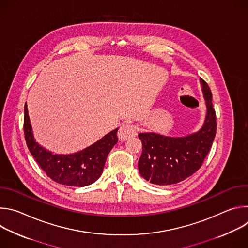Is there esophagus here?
Instances as JSON below:
<instances>
[{
    "instance_id": "esophagus-1",
    "label": "esophagus",
    "mask_w": 248,
    "mask_h": 248,
    "mask_svg": "<svg viewBox=\"0 0 248 248\" xmlns=\"http://www.w3.org/2000/svg\"><path fill=\"white\" fill-rule=\"evenodd\" d=\"M136 135V127L133 124H124L121 125L118 136L121 140H127L130 137H133Z\"/></svg>"
}]
</instances>
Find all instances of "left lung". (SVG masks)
<instances>
[{
    "instance_id": "1",
    "label": "left lung",
    "mask_w": 248,
    "mask_h": 248,
    "mask_svg": "<svg viewBox=\"0 0 248 248\" xmlns=\"http://www.w3.org/2000/svg\"><path fill=\"white\" fill-rule=\"evenodd\" d=\"M207 114L203 126L184 137H170L155 132L139 133L142 154L138 161L141 176L158 186L185 181L202 166L216 135V112L208 84L200 78Z\"/></svg>"
}]
</instances>
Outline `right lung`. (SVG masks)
Returning <instances> with one entry per match:
<instances>
[{
  "label": "right lung",
  "instance_id": "right-lung-1",
  "mask_svg": "<svg viewBox=\"0 0 248 248\" xmlns=\"http://www.w3.org/2000/svg\"><path fill=\"white\" fill-rule=\"evenodd\" d=\"M23 129L31 155L50 179L61 185L82 187L95 183L100 178L107 156L118 142L119 128L110 131L79 152L67 155L53 154L35 140L25 103Z\"/></svg>",
  "mask_w": 248,
  "mask_h": 248
}]
</instances>
